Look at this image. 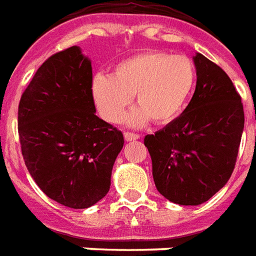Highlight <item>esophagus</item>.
<instances>
[{
	"instance_id": "esophagus-1",
	"label": "esophagus",
	"mask_w": 256,
	"mask_h": 256,
	"mask_svg": "<svg viewBox=\"0 0 256 256\" xmlns=\"http://www.w3.org/2000/svg\"><path fill=\"white\" fill-rule=\"evenodd\" d=\"M139 135L138 134H134V132H124V139L126 142H132V140H136L139 139Z\"/></svg>"
}]
</instances>
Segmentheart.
<instances>
[{
    "label": "heart",
    "mask_w": 256,
    "mask_h": 256,
    "mask_svg": "<svg viewBox=\"0 0 256 256\" xmlns=\"http://www.w3.org/2000/svg\"><path fill=\"white\" fill-rule=\"evenodd\" d=\"M194 84L196 66L189 58L148 50L117 63L112 77L98 74L92 98L108 122H118L134 95L138 106L125 116V124L142 126L152 118L166 125L182 113Z\"/></svg>",
    "instance_id": "heart-1"
}]
</instances>
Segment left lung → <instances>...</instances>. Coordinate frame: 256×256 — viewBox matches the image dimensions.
Returning a JSON list of instances; mask_svg holds the SVG:
<instances>
[{
  "label": "left lung",
  "instance_id": "8db88e82",
  "mask_svg": "<svg viewBox=\"0 0 256 256\" xmlns=\"http://www.w3.org/2000/svg\"><path fill=\"white\" fill-rule=\"evenodd\" d=\"M193 60L197 82L188 108L144 138L156 188L179 206H200L228 183L244 130L241 98L229 76L201 54Z\"/></svg>",
  "mask_w": 256,
  "mask_h": 256
}]
</instances>
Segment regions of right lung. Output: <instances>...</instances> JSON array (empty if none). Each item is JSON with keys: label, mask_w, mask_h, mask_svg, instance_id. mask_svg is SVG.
Wrapping results in <instances>:
<instances>
[{"label": "right lung", "mask_w": 256, "mask_h": 256, "mask_svg": "<svg viewBox=\"0 0 256 256\" xmlns=\"http://www.w3.org/2000/svg\"><path fill=\"white\" fill-rule=\"evenodd\" d=\"M18 125L24 164L50 198L82 210L108 194L124 136L96 116L92 64L80 46L41 64L20 98Z\"/></svg>", "instance_id": "obj_1"}]
</instances>
